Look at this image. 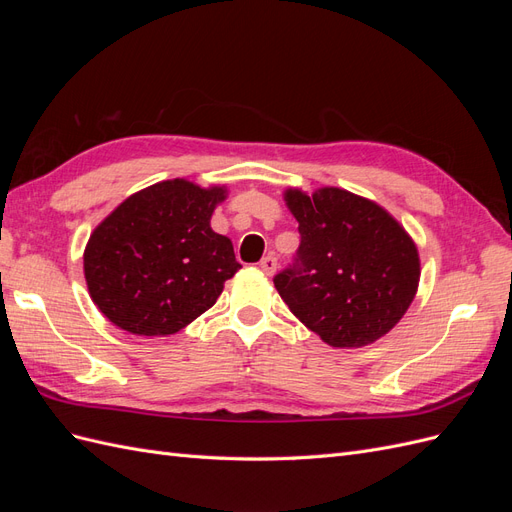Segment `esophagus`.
Listing matches in <instances>:
<instances>
[{"label":"esophagus","mask_w":512,"mask_h":512,"mask_svg":"<svg viewBox=\"0 0 512 512\" xmlns=\"http://www.w3.org/2000/svg\"><path fill=\"white\" fill-rule=\"evenodd\" d=\"M260 269L265 271L267 275H273L275 271H277V258L273 256V254H269V256H265L260 260Z\"/></svg>","instance_id":"obj_1"}]
</instances>
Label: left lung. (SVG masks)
Returning <instances> with one entry per match:
<instances>
[{
    "label": "left lung",
    "mask_w": 512,
    "mask_h": 512,
    "mask_svg": "<svg viewBox=\"0 0 512 512\" xmlns=\"http://www.w3.org/2000/svg\"><path fill=\"white\" fill-rule=\"evenodd\" d=\"M299 222L297 262L275 275L290 312L324 344L363 348L404 318L421 280L416 243L378 203L342 188L284 192Z\"/></svg>",
    "instance_id": "obj_1"
}]
</instances>
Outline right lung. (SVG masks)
Segmentation results:
<instances>
[{"label": "right lung", "mask_w": 512, "mask_h": 512, "mask_svg": "<svg viewBox=\"0 0 512 512\" xmlns=\"http://www.w3.org/2000/svg\"><path fill=\"white\" fill-rule=\"evenodd\" d=\"M226 185L166 179L134 192L89 235L83 271L91 301L115 327L164 337L215 305L241 265L211 228Z\"/></svg>", "instance_id": "1"}]
</instances>
